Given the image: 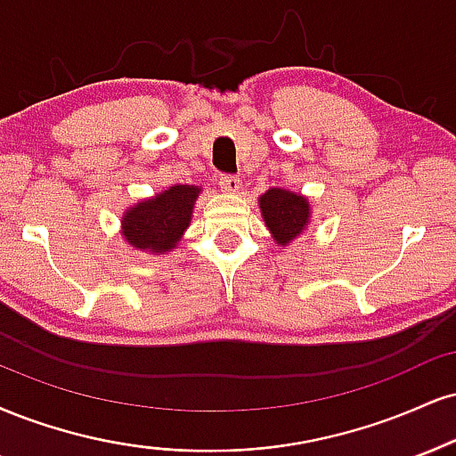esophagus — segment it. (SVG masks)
<instances>
[{"instance_id":"esophagus-1","label":"esophagus","mask_w":456,"mask_h":456,"mask_svg":"<svg viewBox=\"0 0 456 456\" xmlns=\"http://www.w3.org/2000/svg\"><path fill=\"white\" fill-rule=\"evenodd\" d=\"M218 184H221V189L224 191V193H238V191L242 189V183H240L238 175H232V174L218 175Z\"/></svg>"}]
</instances>
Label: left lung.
<instances>
[{"mask_svg": "<svg viewBox=\"0 0 456 456\" xmlns=\"http://www.w3.org/2000/svg\"><path fill=\"white\" fill-rule=\"evenodd\" d=\"M261 216L281 246L293 242L310 223V201L287 189H270L259 197Z\"/></svg>", "mask_w": 456, "mask_h": 456, "instance_id": "obj_1", "label": "left lung"}]
</instances>
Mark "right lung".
<instances>
[{
  "label": "right lung",
  "instance_id": "add662e5",
  "mask_svg": "<svg viewBox=\"0 0 456 456\" xmlns=\"http://www.w3.org/2000/svg\"><path fill=\"white\" fill-rule=\"evenodd\" d=\"M200 191L193 184H174L152 200L129 208L123 216L125 240L138 250L166 255L175 248L193 216Z\"/></svg>",
  "mask_w": 456,
  "mask_h": 456
}]
</instances>
